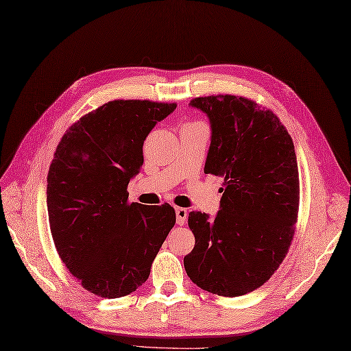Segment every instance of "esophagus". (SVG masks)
I'll return each mask as SVG.
<instances>
[{"label": "esophagus", "instance_id": "obj_1", "mask_svg": "<svg viewBox=\"0 0 351 351\" xmlns=\"http://www.w3.org/2000/svg\"><path fill=\"white\" fill-rule=\"evenodd\" d=\"M176 217H177V225H184L186 223V219H187V210L182 208V207H177L176 208Z\"/></svg>", "mask_w": 351, "mask_h": 351}]
</instances>
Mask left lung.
<instances>
[{
  "label": "left lung",
  "mask_w": 351,
  "mask_h": 351,
  "mask_svg": "<svg viewBox=\"0 0 351 351\" xmlns=\"http://www.w3.org/2000/svg\"><path fill=\"white\" fill-rule=\"evenodd\" d=\"M189 106L208 117L204 173L223 176L225 192L215 217L189 213L195 247L184 269L207 292L241 296L269 280L292 243L299 205L293 141L272 111L247 98L202 97Z\"/></svg>",
  "instance_id": "8db88e82"
}]
</instances>
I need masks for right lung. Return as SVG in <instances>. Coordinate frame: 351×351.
<instances>
[{
    "instance_id": "1",
    "label": "right lung",
    "mask_w": 351,
    "mask_h": 351,
    "mask_svg": "<svg viewBox=\"0 0 351 351\" xmlns=\"http://www.w3.org/2000/svg\"><path fill=\"white\" fill-rule=\"evenodd\" d=\"M177 104L110 101L77 121L47 174V213L56 250L82 286L101 298L135 292L176 223L169 204H128L143 144Z\"/></svg>"
}]
</instances>
